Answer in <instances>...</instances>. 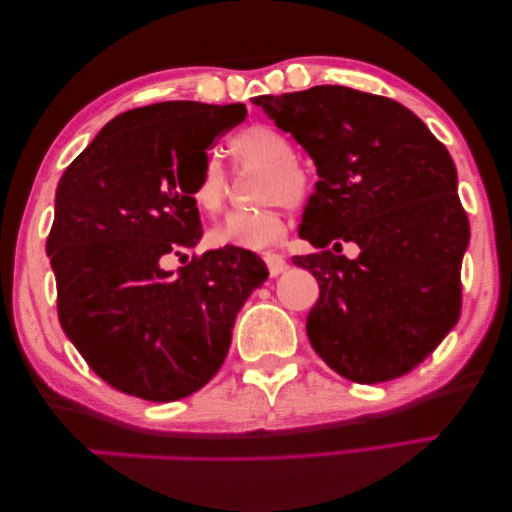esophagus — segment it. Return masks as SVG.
Listing matches in <instances>:
<instances>
[{
	"label": "esophagus",
	"mask_w": 512,
	"mask_h": 512,
	"mask_svg": "<svg viewBox=\"0 0 512 512\" xmlns=\"http://www.w3.org/2000/svg\"><path fill=\"white\" fill-rule=\"evenodd\" d=\"M263 261L267 265V270H270V276H279L283 270H286V258L281 254H272V251H267Z\"/></svg>",
	"instance_id": "34e87169"
}]
</instances>
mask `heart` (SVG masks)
<instances>
[{"label": "heart", "mask_w": 512, "mask_h": 512, "mask_svg": "<svg viewBox=\"0 0 512 512\" xmlns=\"http://www.w3.org/2000/svg\"><path fill=\"white\" fill-rule=\"evenodd\" d=\"M231 154L242 165L261 167L254 201L261 206L249 211H233L208 233L215 247H238L247 251H263L286 233V217L279 204L297 206L308 195V174L295 156L290 138L270 124H251L229 140ZM226 197V174L215 158H208L201 167L192 199L201 213L213 215L222 208Z\"/></svg>", "instance_id": "heart-1"}]
</instances>
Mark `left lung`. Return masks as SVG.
Wrapping results in <instances>:
<instances>
[{"label": "left lung", "mask_w": 512, "mask_h": 512, "mask_svg": "<svg viewBox=\"0 0 512 512\" xmlns=\"http://www.w3.org/2000/svg\"><path fill=\"white\" fill-rule=\"evenodd\" d=\"M254 104L320 174L299 226L320 251L292 258L320 283L306 320L313 349L356 383L408 374L460 317L469 220L447 147L395 99L354 88L315 86ZM342 241L359 245L354 262L334 254Z\"/></svg>", "instance_id": "8db88e82"}]
</instances>
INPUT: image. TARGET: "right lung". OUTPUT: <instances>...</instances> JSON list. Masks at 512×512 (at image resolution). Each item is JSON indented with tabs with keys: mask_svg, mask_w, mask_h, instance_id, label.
Returning <instances> with one entry per match:
<instances>
[{
	"mask_svg": "<svg viewBox=\"0 0 512 512\" xmlns=\"http://www.w3.org/2000/svg\"><path fill=\"white\" fill-rule=\"evenodd\" d=\"M242 104L161 102L113 117L56 188L47 256L58 322L90 370L115 390L177 401L213 379L236 315L267 279L254 251L195 247L192 190L206 152L245 120Z\"/></svg>",
	"mask_w": 512,
	"mask_h": 512,
	"instance_id": "right-lung-1",
	"label": "right lung"
}]
</instances>
